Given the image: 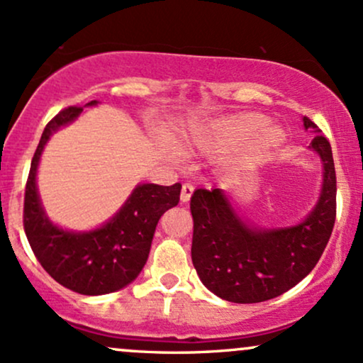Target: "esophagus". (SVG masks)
Wrapping results in <instances>:
<instances>
[{"mask_svg": "<svg viewBox=\"0 0 363 363\" xmlns=\"http://www.w3.org/2000/svg\"><path fill=\"white\" fill-rule=\"evenodd\" d=\"M194 191V186L189 184V182H186V184H182V189H181V201L182 203H187L191 199V194H193Z\"/></svg>", "mask_w": 363, "mask_h": 363, "instance_id": "34e87169", "label": "esophagus"}]
</instances>
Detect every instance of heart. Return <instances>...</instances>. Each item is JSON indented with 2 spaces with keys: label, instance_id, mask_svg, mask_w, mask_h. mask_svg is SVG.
<instances>
[{
  "label": "heart",
  "instance_id": "1",
  "mask_svg": "<svg viewBox=\"0 0 363 363\" xmlns=\"http://www.w3.org/2000/svg\"><path fill=\"white\" fill-rule=\"evenodd\" d=\"M268 118L257 112H239L218 118L199 129L184 141L187 150H205V152H228L244 147L245 157L257 160L277 150L285 140L280 128L266 126ZM172 157L177 152L172 147H165Z\"/></svg>",
  "mask_w": 363,
  "mask_h": 363
}]
</instances>
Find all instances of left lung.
I'll list each match as a JSON object with an SVG mask.
<instances>
[{"label":"left lung","instance_id":"8db88e82","mask_svg":"<svg viewBox=\"0 0 363 363\" xmlns=\"http://www.w3.org/2000/svg\"><path fill=\"white\" fill-rule=\"evenodd\" d=\"M311 148L324 165L323 193L302 223L278 230L247 227L220 189L191 196V257L203 285L223 301L256 303L285 294L309 274L326 249L336 218V172L329 141L309 118Z\"/></svg>","mask_w":363,"mask_h":363}]
</instances>
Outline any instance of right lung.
Masks as SVG:
<instances>
[{
    "instance_id": "1",
    "label": "right lung",
    "mask_w": 363,
    "mask_h": 363,
    "mask_svg": "<svg viewBox=\"0 0 363 363\" xmlns=\"http://www.w3.org/2000/svg\"><path fill=\"white\" fill-rule=\"evenodd\" d=\"M95 104L91 101L89 106ZM82 111L77 106L62 109L40 136L25 186L23 228L37 261L60 285L82 295H104L126 286L143 269L158 220L177 206L181 184H140L119 213L94 232L73 234L54 227L37 194V164L49 136Z\"/></svg>"
}]
</instances>
